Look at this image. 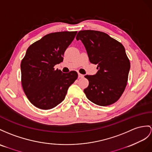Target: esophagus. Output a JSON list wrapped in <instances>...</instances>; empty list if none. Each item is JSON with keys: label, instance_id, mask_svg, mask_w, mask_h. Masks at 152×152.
<instances>
[{"label": "esophagus", "instance_id": "1", "mask_svg": "<svg viewBox=\"0 0 152 152\" xmlns=\"http://www.w3.org/2000/svg\"><path fill=\"white\" fill-rule=\"evenodd\" d=\"M78 77H79V78H83V77H84V75H83V74L79 73L78 74Z\"/></svg>", "mask_w": 152, "mask_h": 152}]
</instances>
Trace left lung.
I'll use <instances>...</instances> for the list:
<instances>
[{"mask_svg": "<svg viewBox=\"0 0 152 152\" xmlns=\"http://www.w3.org/2000/svg\"><path fill=\"white\" fill-rule=\"evenodd\" d=\"M76 39L83 43L91 63L97 65L95 75L84 76L89 80L84 90L86 97L99 106L113 104L123 94L130 69L124 47L99 31H80Z\"/></svg>", "mask_w": 152, "mask_h": 152, "instance_id": "1", "label": "left lung"}]
</instances>
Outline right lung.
Masks as SVG:
<instances>
[{
    "instance_id": "1",
    "label": "right lung",
    "mask_w": 152,
    "mask_h": 152,
    "mask_svg": "<svg viewBox=\"0 0 152 152\" xmlns=\"http://www.w3.org/2000/svg\"><path fill=\"white\" fill-rule=\"evenodd\" d=\"M77 31H61L48 34L28 48L21 61V83L29 101L42 110H50L64 101L68 88L78 74L55 70L63 61L66 50Z\"/></svg>"
}]
</instances>
